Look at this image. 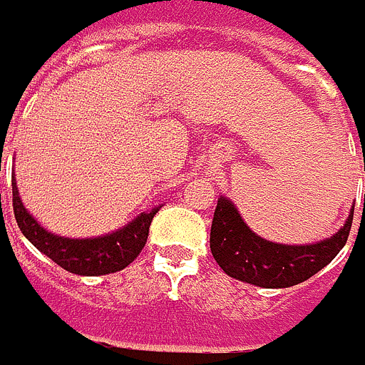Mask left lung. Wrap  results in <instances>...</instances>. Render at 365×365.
<instances>
[{"mask_svg": "<svg viewBox=\"0 0 365 365\" xmlns=\"http://www.w3.org/2000/svg\"><path fill=\"white\" fill-rule=\"evenodd\" d=\"M351 219L354 209L339 232L317 244H276L252 232L237 207L227 197H219L209 244L213 258L227 276L259 288H288L309 280L341 252Z\"/></svg>", "mask_w": 365, "mask_h": 365, "instance_id": "1", "label": "left lung"}]
</instances>
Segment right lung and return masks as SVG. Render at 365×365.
Wrapping results in <instances>:
<instances>
[{
	"instance_id": "add662e5",
	"label": "right lung",
	"mask_w": 365,
	"mask_h": 365,
	"mask_svg": "<svg viewBox=\"0 0 365 365\" xmlns=\"http://www.w3.org/2000/svg\"><path fill=\"white\" fill-rule=\"evenodd\" d=\"M11 192H14V215L21 233L32 242L34 247H38L52 262H56L66 272L81 274V276H101V274L118 272L130 266L146 245L150 223L158 213L156 207L150 213H140L118 232L107 233L101 237L73 240V237L50 233L28 213V209L21 203L16 178H11Z\"/></svg>"
}]
</instances>
